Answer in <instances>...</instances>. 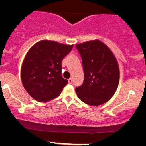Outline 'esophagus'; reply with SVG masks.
<instances>
[{
	"label": "esophagus",
	"instance_id": "34e87169",
	"mask_svg": "<svg viewBox=\"0 0 146 146\" xmlns=\"http://www.w3.org/2000/svg\"><path fill=\"white\" fill-rule=\"evenodd\" d=\"M73 82V79L72 78H69L68 79V83L69 84H71Z\"/></svg>",
	"mask_w": 146,
	"mask_h": 146
}]
</instances>
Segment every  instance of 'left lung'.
<instances>
[{
  "label": "left lung",
  "instance_id": "1",
  "mask_svg": "<svg viewBox=\"0 0 146 146\" xmlns=\"http://www.w3.org/2000/svg\"><path fill=\"white\" fill-rule=\"evenodd\" d=\"M81 56L84 81L76 88L80 100L89 105L98 106L110 100L119 82L118 62L112 51L100 40L76 45Z\"/></svg>",
  "mask_w": 146,
  "mask_h": 146
}]
</instances>
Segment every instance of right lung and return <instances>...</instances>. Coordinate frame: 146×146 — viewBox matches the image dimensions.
I'll use <instances>...</instances> for the list:
<instances>
[{"instance_id":"add662e5","label":"right lung","mask_w":146,"mask_h":146,"mask_svg":"<svg viewBox=\"0 0 146 146\" xmlns=\"http://www.w3.org/2000/svg\"><path fill=\"white\" fill-rule=\"evenodd\" d=\"M73 45L42 40L28 51L21 68L25 89L38 102H48L58 97L68 80L61 76V62Z\"/></svg>"}]
</instances>
